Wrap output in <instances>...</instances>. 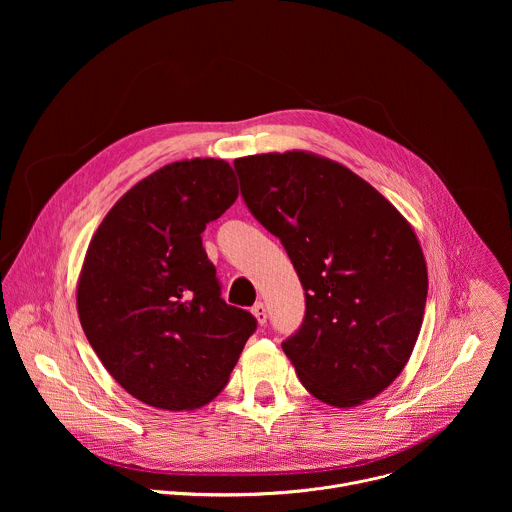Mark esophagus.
<instances>
[{"label":"esophagus","instance_id":"34e87169","mask_svg":"<svg viewBox=\"0 0 512 512\" xmlns=\"http://www.w3.org/2000/svg\"><path fill=\"white\" fill-rule=\"evenodd\" d=\"M251 312H253V316L257 318V322H259L261 326L267 322V308H265V304H263V302H257V304L253 306V310H251Z\"/></svg>","mask_w":512,"mask_h":512}]
</instances>
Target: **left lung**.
I'll use <instances>...</instances> for the list:
<instances>
[{"instance_id":"8db88e82","label":"left lung","mask_w":512,"mask_h":512,"mask_svg":"<svg viewBox=\"0 0 512 512\" xmlns=\"http://www.w3.org/2000/svg\"><path fill=\"white\" fill-rule=\"evenodd\" d=\"M241 196L306 291L281 342L302 385L334 407L385 391L417 342L427 267L399 210L348 168L306 152L235 160Z\"/></svg>"}]
</instances>
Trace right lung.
Returning <instances> with one entry per match:
<instances>
[{
  "instance_id": "add662e5",
  "label": "right lung",
  "mask_w": 512,
  "mask_h": 512,
  "mask_svg": "<svg viewBox=\"0 0 512 512\" xmlns=\"http://www.w3.org/2000/svg\"><path fill=\"white\" fill-rule=\"evenodd\" d=\"M239 196L225 160L164 166L103 218L79 279L85 336L109 375L135 399L190 411L229 381L257 330L229 306L202 231Z\"/></svg>"
}]
</instances>
